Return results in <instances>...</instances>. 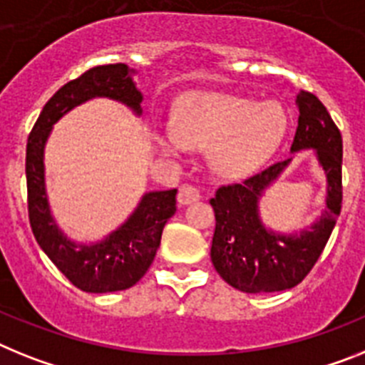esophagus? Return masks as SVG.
Wrapping results in <instances>:
<instances>
[{
    "instance_id": "1",
    "label": "esophagus",
    "mask_w": 365,
    "mask_h": 365,
    "mask_svg": "<svg viewBox=\"0 0 365 365\" xmlns=\"http://www.w3.org/2000/svg\"><path fill=\"white\" fill-rule=\"evenodd\" d=\"M199 199H201V194H199V190L192 185H182L179 188V194H177V201H179L180 207L195 203Z\"/></svg>"
}]
</instances>
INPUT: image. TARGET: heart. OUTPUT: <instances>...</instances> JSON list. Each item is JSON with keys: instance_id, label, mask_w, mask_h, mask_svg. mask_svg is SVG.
Segmentation results:
<instances>
[{"instance_id": "b5f03b06", "label": "heart", "mask_w": 365, "mask_h": 365, "mask_svg": "<svg viewBox=\"0 0 365 365\" xmlns=\"http://www.w3.org/2000/svg\"><path fill=\"white\" fill-rule=\"evenodd\" d=\"M286 114L277 103L230 93H194L177 108L175 125L158 130L155 142L168 155L208 149L210 166L227 179L257 171L286 135Z\"/></svg>"}]
</instances>
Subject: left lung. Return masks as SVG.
<instances>
[{"label":"left lung","instance_id":"obj_1","mask_svg":"<svg viewBox=\"0 0 365 365\" xmlns=\"http://www.w3.org/2000/svg\"><path fill=\"white\" fill-rule=\"evenodd\" d=\"M297 130L289 153L312 149L327 179L325 212L297 232H277L260 216L264 192L282 175L292 158L277 162L242 185L217 188L210 258L220 277L245 294H269L297 286L325 249L341 210V135L325 105L310 92L295 96Z\"/></svg>","mask_w":365,"mask_h":365}]
</instances>
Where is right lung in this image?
<instances>
[{"label":"right lung","mask_w":365,"mask_h":365,"mask_svg":"<svg viewBox=\"0 0 365 365\" xmlns=\"http://www.w3.org/2000/svg\"><path fill=\"white\" fill-rule=\"evenodd\" d=\"M135 73L127 64L90 68L57 90L43 105L27 140V207L33 235L43 253L71 284L88 294L127 289L145 275L160 245L162 229L177 210V190L145 192L133 214L116 230L99 242L79 244L58 229L51 214L46 190L43 149L53 125L64 114L93 98L120 101L140 116V103L144 96L136 88Z\"/></svg>","instance_id":"obj_1"}]
</instances>
